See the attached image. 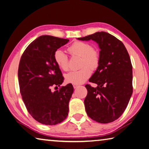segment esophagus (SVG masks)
<instances>
[{
	"label": "esophagus",
	"instance_id": "1",
	"mask_svg": "<svg viewBox=\"0 0 149 149\" xmlns=\"http://www.w3.org/2000/svg\"><path fill=\"white\" fill-rule=\"evenodd\" d=\"M79 85H75V84H74V85H73V86H74V88H77V87H79Z\"/></svg>",
	"mask_w": 149,
	"mask_h": 149
}]
</instances>
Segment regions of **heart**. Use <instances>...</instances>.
<instances>
[{
  "instance_id": "b5f03b06",
  "label": "heart",
  "mask_w": 149,
  "mask_h": 149,
  "mask_svg": "<svg viewBox=\"0 0 149 149\" xmlns=\"http://www.w3.org/2000/svg\"><path fill=\"white\" fill-rule=\"evenodd\" d=\"M69 51L73 55L82 57V69L72 71L65 75L66 81L68 83L79 85L85 82L91 76V70L98 67L100 62L99 55L91 44L83 42H76L69 47ZM55 63L64 71L68 70V59L63 50L57 49L54 54ZM88 66L86 67V66ZM89 67L90 68H88Z\"/></svg>"
}]
</instances>
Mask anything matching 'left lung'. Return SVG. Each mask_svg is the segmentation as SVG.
I'll list each match as a JSON object with an SVG mask.
<instances>
[{
  "instance_id": "8db88e82",
  "label": "left lung",
  "mask_w": 149,
  "mask_h": 149,
  "mask_svg": "<svg viewBox=\"0 0 149 149\" xmlns=\"http://www.w3.org/2000/svg\"><path fill=\"white\" fill-rule=\"evenodd\" d=\"M77 40H93L100 49L98 66L89 79L97 86L85 85L88 91L84 100L86 114L98 123H111L125 111L133 92L129 54L123 42L105 32H97Z\"/></svg>"
}]
</instances>
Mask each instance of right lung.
Segmentation results:
<instances>
[{
  "mask_svg": "<svg viewBox=\"0 0 149 149\" xmlns=\"http://www.w3.org/2000/svg\"><path fill=\"white\" fill-rule=\"evenodd\" d=\"M69 40L44 35L29 44L21 56L18 79L22 99L35 120L45 125L61 123L68 115V104L74 92L71 83L60 86L64 77L55 63L54 54Z\"/></svg>",
  "mask_w": 149,
  "mask_h": 149,
  "instance_id": "right-lung-1",
  "label": "right lung"
}]
</instances>
